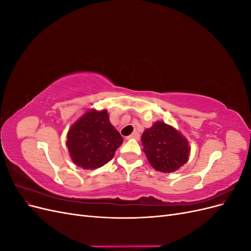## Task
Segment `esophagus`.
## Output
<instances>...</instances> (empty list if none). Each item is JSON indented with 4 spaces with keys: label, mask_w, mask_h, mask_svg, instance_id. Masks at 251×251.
Segmentation results:
<instances>
[{
    "label": "esophagus",
    "mask_w": 251,
    "mask_h": 251,
    "mask_svg": "<svg viewBox=\"0 0 251 251\" xmlns=\"http://www.w3.org/2000/svg\"><path fill=\"white\" fill-rule=\"evenodd\" d=\"M139 139V134H138V132H134L133 134H131L130 136H127L126 137V139Z\"/></svg>",
    "instance_id": "34e87169"
}]
</instances>
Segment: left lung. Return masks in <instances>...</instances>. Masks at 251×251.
I'll return each instance as SVG.
<instances>
[{
    "mask_svg": "<svg viewBox=\"0 0 251 251\" xmlns=\"http://www.w3.org/2000/svg\"><path fill=\"white\" fill-rule=\"evenodd\" d=\"M141 141L150 164L158 172H175L188 160V141L176 128L162 121H156L147 128Z\"/></svg>",
    "mask_w": 251,
    "mask_h": 251,
    "instance_id": "1",
    "label": "left lung"
}]
</instances>
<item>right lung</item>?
Instances as JSON below:
<instances>
[{
  "mask_svg": "<svg viewBox=\"0 0 251 251\" xmlns=\"http://www.w3.org/2000/svg\"><path fill=\"white\" fill-rule=\"evenodd\" d=\"M123 141L110 123L108 111L92 109L72 125L66 144L75 164L85 170H94L108 163Z\"/></svg>",
  "mask_w": 251,
  "mask_h": 251,
  "instance_id": "right-lung-1",
  "label": "right lung"
}]
</instances>
